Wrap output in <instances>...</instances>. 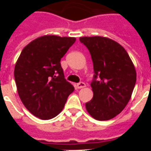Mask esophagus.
Segmentation results:
<instances>
[{
	"label": "esophagus",
	"instance_id": "esophagus-1",
	"mask_svg": "<svg viewBox=\"0 0 151 151\" xmlns=\"http://www.w3.org/2000/svg\"><path fill=\"white\" fill-rule=\"evenodd\" d=\"M77 87H78V89H82V88H84V87H86V84L84 83V82H79V83H78L77 84Z\"/></svg>",
	"mask_w": 151,
	"mask_h": 151
}]
</instances>
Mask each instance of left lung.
Returning a JSON list of instances; mask_svg holds the SVG:
<instances>
[{
	"mask_svg": "<svg viewBox=\"0 0 151 151\" xmlns=\"http://www.w3.org/2000/svg\"><path fill=\"white\" fill-rule=\"evenodd\" d=\"M94 66L91 86L94 93L86 108L93 118L108 120L120 114L129 101L136 83V70L125 49L100 36L81 37Z\"/></svg>",
	"mask_w": 151,
	"mask_h": 151,
	"instance_id": "left-lung-1",
	"label": "left lung"
}]
</instances>
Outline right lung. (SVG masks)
Segmentation results:
<instances>
[{"mask_svg":"<svg viewBox=\"0 0 151 151\" xmlns=\"http://www.w3.org/2000/svg\"><path fill=\"white\" fill-rule=\"evenodd\" d=\"M75 41L44 35L22 51L15 65V82L22 104L35 116L42 120L56 116L74 91L65 78L60 60Z\"/></svg>","mask_w":151,"mask_h":151,"instance_id":"right-lung-1","label":"right lung"}]
</instances>
